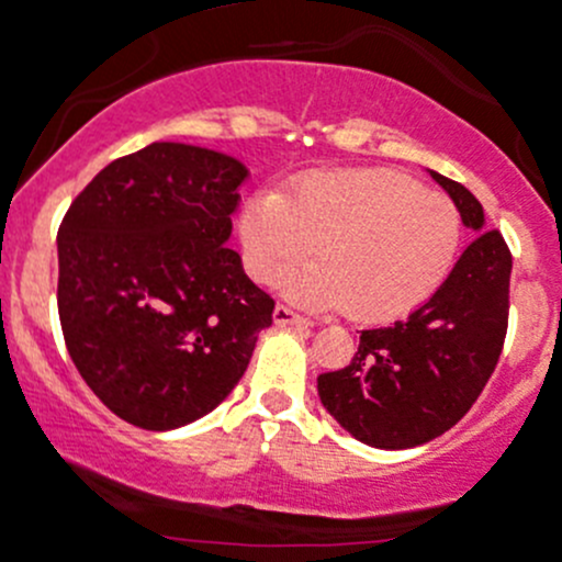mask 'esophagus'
<instances>
[{
    "instance_id": "esophagus-1",
    "label": "esophagus",
    "mask_w": 562,
    "mask_h": 562,
    "mask_svg": "<svg viewBox=\"0 0 562 562\" xmlns=\"http://www.w3.org/2000/svg\"><path fill=\"white\" fill-rule=\"evenodd\" d=\"M273 319H276V324H292V327H300V329L311 327V319H305L303 314H297V311L289 308V305H276Z\"/></svg>"
}]
</instances>
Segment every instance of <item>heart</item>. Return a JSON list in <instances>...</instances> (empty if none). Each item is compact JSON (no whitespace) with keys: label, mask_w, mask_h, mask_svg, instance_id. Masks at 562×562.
Here are the masks:
<instances>
[{"label":"heart","mask_w":562,"mask_h":562,"mask_svg":"<svg viewBox=\"0 0 562 562\" xmlns=\"http://www.w3.org/2000/svg\"><path fill=\"white\" fill-rule=\"evenodd\" d=\"M254 276H276L308 257L316 265L292 292L351 319H392L436 292L460 246V213L441 194L386 170L314 172L292 192H259L240 216Z\"/></svg>","instance_id":"heart-1"}]
</instances>
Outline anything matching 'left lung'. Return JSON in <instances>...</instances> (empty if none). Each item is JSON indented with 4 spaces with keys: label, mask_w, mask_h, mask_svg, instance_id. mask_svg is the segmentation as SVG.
I'll return each instance as SVG.
<instances>
[{
    "label": "left lung",
    "mask_w": 562,
    "mask_h": 562,
    "mask_svg": "<svg viewBox=\"0 0 562 562\" xmlns=\"http://www.w3.org/2000/svg\"><path fill=\"white\" fill-rule=\"evenodd\" d=\"M430 176L476 238L422 308L390 327L362 329L349 366L316 381L338 425L375 449L419 447L454 427L482 395L506 340L512 251L497 229L484 227L476 196L441 172Z\"/></svg>",
    "instance_id": "8db88e82"
}]
</instances>
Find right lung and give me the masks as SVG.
I'll list each match as a JSON object with an SVG mask.
<instances>
[{"label":"right lung","mask_w":562,"mask_h":562,"mask_svg":"<svg viewBox=\"0 0 562 562\" xmlns=\"http://www.w3.org/2000/svg\"><path fill=\"white\" fill-rule=\"evenodd\" d=\"M233 156L151 143L110 161L59 227V322L97 397L143 430L213 411L246 373L276 300L227 246Z\"/></svg>","instance_id":"obj_1"}]
</instances>
